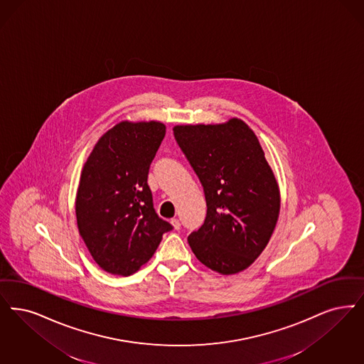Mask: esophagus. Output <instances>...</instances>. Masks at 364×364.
I'll return each mask as SVG.
<instances>
[{
	"mask_svg": "<svg viewBox=\"0 0 364 364\" xmlns=\"http://www.w3.org/2000/svg\"><path fill=\"white\" fill-rule=\"evenodd\" d=\"M171 223H172V226L175 228V230H180V229H181V223H180V220H178V219H171Z\"/></svg>",
	"mask_w": 364,
	"mask_h": 364,
	"instance_id": "esophagus-1",
	"label": "esophagus"
}]
</instances>
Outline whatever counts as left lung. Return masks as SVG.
I'll return each mask as SVG.
<instances>
[{
  "label": "left lung",
  "instance_id": "1",
  "mask_svg": "<svg viewBox=\"0 0 364 364\" xmlns=\"http://www.w3.org/2000/svg\"><path fill=\"white\" fill-rule=\"evenodd\" d=\"M176 142L203 187L204 223L188 235L198 260L222 275L247 269L277 226V178L255 132L240 119L176 126Z\"/></svg>",
  "mask_w": 364,
  "mask_h": 364
}]
</instances>
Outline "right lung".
Listing matches in <instances>:
<instances>
[{
  "instance_id": "right-lung-1",
  "label": "right lung",
  "mask_w": 364,
  "mask_h": 364,
  "mask_svg": "<svg viewBox=\"0 0 364 364\" xmlns=\"http://www.w3.org/2000/svg\"><path fill=\"white\" fill-rule=\"evenodd\" d=\"M165 136L160 122H122L107 131L82 168L75 215L93 260L104 271L129 277L151 259L162 234L147 184L150 165Z\"/></svg>"
}]
</instances>
